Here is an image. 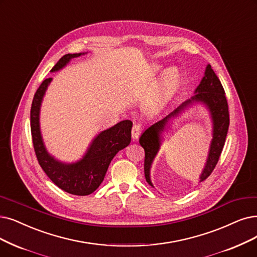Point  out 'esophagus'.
I'll use <instances>...</instances> for the list:
<instances>
[{
    "label": "esophagus",
    "mask_w": 257,
    "mask_h": 257,
    "mask_svg": "<svg viewBox=\"0 0 257 257\" xmlns=\"http://www.w3.org/2000/svg\"><path fill=\"white\" fill-rule=\"evenodd\" d=\"M141 124L140 123H135L132 127V137L133 139H138L140 134H141Z\"/></svg>",
    "instance_id": "obj_1"
}]
</instances>
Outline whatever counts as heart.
I'll use <instances>...</instances> for the list:
<instances>
[{
	"label": "heart",
	"instance_id": "obj_1",
	"mask_svg": "<svg viewBox=\"0 0 257 257\" xmlns=\"http://www.w3.org/2000/svg\"><path fill=\"white\" fill-rule=\"evenodd\" d=\"M177 80H178V74L176 73V70H174V69L168 70L166 76H164V80L162 83V89L166 90V89L172 87L174 84L176 83Z\"/></svg>",
	"mask_w": 257,
	"mask_h": 257
}]
</instances>
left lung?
<instances>
[{"mask_svg": "<svg viewBox=\"0 0 257 257\" xmlns=\"http://www.w3.org/2000/svg\"><path fill=\"white\" fill-rule=\"evenodd\" d=\"M194 96L191 99L182 102L175 109L163 117L161 120L157 121L149 126L139 138L140 146L145 149L146 157H145V176L150 186H153L151 181V168L154 159L160 150V146L163 140V132H166L169 127V123L172 119L179 116L192 105L200 103L207 107L210 112L212 119V141L210 145V150L208 154V159L204 168L202 170L199 181L207 179L214 168L216 167L218 159L220 157L221 151L224 146L225 137L228 134V128L230 124L229 118V108L227 98L224 95V89L220 83V81L216 74L214 73L211 65L208 64L204 71V76L201 79L199 85L194 91Z\"/></svg>", "mask_w": 257, "mask_h": 257, "instance_id": "8db88e82", "label": "left lung"}]
</instances>
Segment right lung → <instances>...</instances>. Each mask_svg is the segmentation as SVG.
<instances>
[{"label":"right lung","mask_w":257,"mask_h":257,"mask_svg":"<svg viewBox=\"0 0 257 257\" xmlns=\"http://www.w3.org/2000/svg\"><path fill=\"white\" fill-rule=\"evenodd\" d=\"M86 54V53H85ZM84 53L67 54L61 58L51 71L62 69L71 59ZM51 78L45 79L37 89L30 109V130L37 159L49 179L63 191L85 196L96 191L103 181L111 159L116 154L131 143L133 122L120 121L114 126L100 132L89 145L84 156L80 160L66 163L56 159L47 152L40 128V109Z\"/></svg>","instance_id":"obj_1"}]
</instances>
